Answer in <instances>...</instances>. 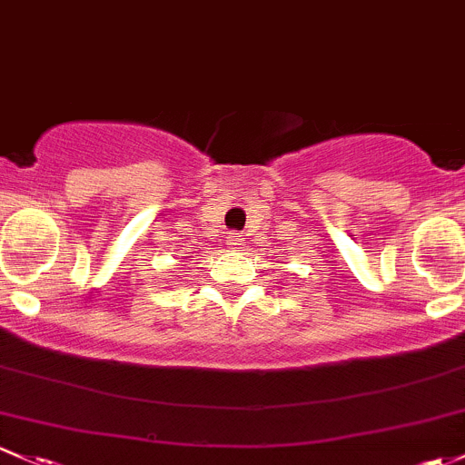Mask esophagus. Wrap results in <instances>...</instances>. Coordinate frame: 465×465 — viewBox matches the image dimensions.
Returning a JSON list of instances; mask_svg holds the SVG:
<instances>
[{
    "label": "esophagus",
    "mask_w": 465,
    "mask_h": 465,
    "mask_svg": "<svg viewBox=\"0 0 465 465\" xmlns=\"http://www.w3.org/2000/svg\"><path fill=\"white\" fill-rule=\"evenodd\" d=\"M242 242H245V238H242L241 233H232V236H229V245L233 249H241Z\"/></svg>",
    "instance_id": "34e87169"
}]
</instances>
